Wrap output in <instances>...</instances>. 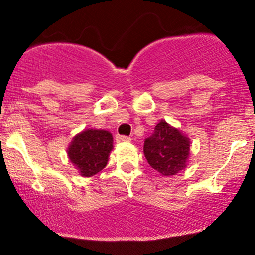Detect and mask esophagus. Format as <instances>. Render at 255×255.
<instances>
[{
  "label": "esophagus",
  "mask_w": 255,
  "mask_h": 255,
  "mask_svg": "<svg viewBox=\"0 0 255 255\" xmlns=\"http://www.w3.org/2000/svg\"><path fill=\"white\" fill-rule=\"evenodd\" d=\"M116 140H117V142H130L132 139H130L129 137H126V135H117Z\"/></svg>",
  "instance_id": "34e87169"
}]
</instances>
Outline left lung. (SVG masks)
I'll return each instance as SVG.
<instances>
[{"mask_svg":"<svg viewBox=\"0 0 255 255\" xmlns=\"http://www.w3.org/2000/svg\"><path fill=\"white\" fill-rule=\"evenodd\" d=\"M191 142L187 135L165 120L156 123L153 135L144 142L149 165L163 176L176 175L189 164Z\"/></svg>","mask_w":255,"mask_h":255,"instance_id":"obj_1","label":"left lung"}]
</instances>
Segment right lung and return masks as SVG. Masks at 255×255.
<instances>
[{"label": "right lung", "instance_id": "obj_1", "mask_svg": "<svg viewBox=\"0 0 255 255\" xmlns=\"http://www.w3.org/2000/svg\"><path fill=\"white\" fill-rule=\"evenodd\" d=\"M112 149L111 133L104 129H85L69 144L68 158L80 175L91 177L107 165Z\"/></svg>", "mask_w": 255, "mask_h": 255}]
</instances>
